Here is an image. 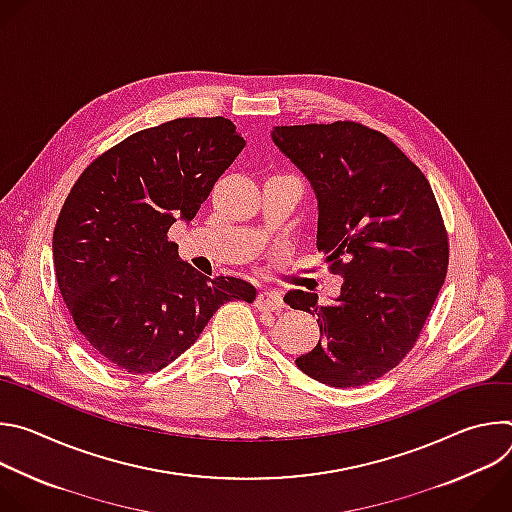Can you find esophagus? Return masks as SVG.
<instances>
[{
	"label": "esophagus",
	"mask_w": 512,
	"mask_h": 512,
	"mask_svg": "<svg viewBox=\"0 0 512 512\" xmlns=\"http://www.w3.org/2000/svg\"><path fill=\"white\" fill-rule=\"evenodd\" d=\"M255 306L259 310H265V312H273V310H281L283 308V298L279 291H271V289H263L259 291V296L255 300Z\"/></svg>",
	"instance_id": "obj_1"
}]
</instances>
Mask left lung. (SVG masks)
<instances>
[{"label":"left lung","instance_id":"1","mask_svg":"<svg viewBox=\"0 0 512 512\" xmlns=\"http://www.w3.org/2000/svg\"><path fill=\"white\" fill-rule=\"evenodd\" d=\"M271 139L318 198V251L344 281L320 306L291 289L283 302L318 316L322 340L296 358L330 387L367 385L405 358L448 271V233L423 172L381 131L354 121L277 125Z\"/></svg>","mask_w":512,"mask_h":512}]
</instances>
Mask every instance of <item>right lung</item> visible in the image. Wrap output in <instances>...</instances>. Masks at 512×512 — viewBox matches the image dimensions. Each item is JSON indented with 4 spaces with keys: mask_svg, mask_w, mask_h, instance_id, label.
I'll return each instance as SVG.
<instances>
[{
    "mask_svg": "<svg viewBox=\"0 0 512 512\" xmlns=\"http://www.w3.org/2000/svg\"><path fill=\"white\" fill-rule=\"evenodd\" d=\"M245 148L225 117H182L99 156L66 196L52 237L62 300L91 348L131 375L158 373L227 302H253L239 277H206L168 241L190 223Z\"/></svg>",
    "mask_w": 512,
    "mask_h": 512,
    "instance_id": "1",
    "label": "right lung"
}]
</instances>
